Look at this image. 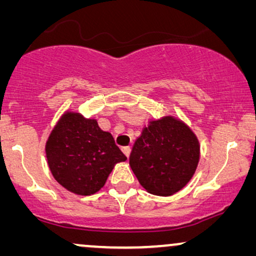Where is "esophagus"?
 I'll return each instance as SVG.
<instances>
[{
	"label": "esophagus",
	"instance_id": "obj_1",
	"mask_svg": "<svg viewBox=\"0 0 256 256\" xmlns=\"http://www.w3.org/2000/svg\"><path fill=\"white\" fill-rule=\"evenodd\" d=\"M122 152L126 154V156L129 157V155H130V152H132V148L129 146H122Z\"/></svg>",
	"mask_w": 256,
	"mask_h": 256
}]
</instances>
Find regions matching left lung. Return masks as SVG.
I'll return each instance as SVG.
<instances>
[{
	"mask_svg": "<svg viewBox=\"0 0 256 256\" xmlns=\"http://www.w3.org/2000/svg\"><path fill=\"white\" fill-rule=\"evenodd\" d=\"M200 146L190 127L180 118L163 116L149 121L132 146L129 164L149 194H177L197 169Z\"/></svg>",
	"mask_w": 256,
	"mask_h": 256,
	"instance_id": "8db88e82",
	"label": "left lung"
}]
</instances>
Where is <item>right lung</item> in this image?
Here are the masks:
<instances>
[{
	"instance_id": "1",
	"label": "right lung",
	"mask_w": 256,
	"mask_h": 256,
	"mask_svg": "<svg viewBox=\"0 0 256 256\" xmlns=\"http://www.w3.org/2000/svg\"><path fill=\"white\" fill-rule=\"evenodd\" d=\"M45 152L54 180L80 196L99 191L115 164L127 160L110 132L102 130L96 118L76 112L62 115L48 136Z\"/></svg>"
}]
</instances>
